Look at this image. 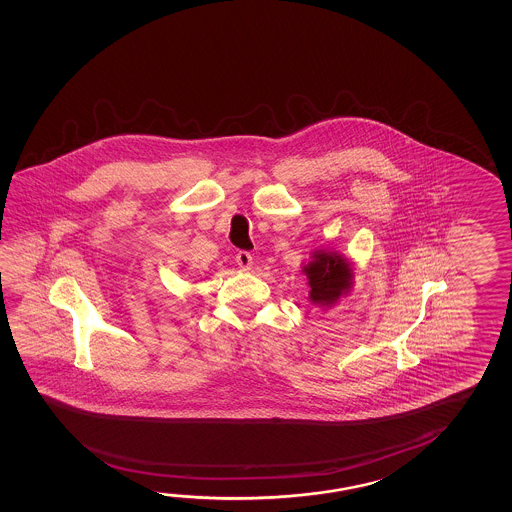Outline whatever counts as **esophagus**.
Returning <instances> with one entry per match:
<instances>
[{
  "label": "esophagus",
  "instance_id": "1",
  "mask_svg": "<svg viewBox=\"0 0 512 512\" xmlns=\"http://www.w3.org/2000/svg\"><path fill=\"white\" fill-rule=\"evenodd\" d=\"M235 262H237L239 268L250 269L253 264L252 255H250V252L235 253Z\"/></svg>",
  "mask_w": 512,
  "mask_h": 512
}]
</instances>
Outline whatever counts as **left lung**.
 <instances>
[{
	"mask_svg": "<svg viewBox=\"0 0 512 512\" xmlns=\"http://www.w3.org/2000/svg\"><path fill=\"white\" fill-rule=\"evenodd\" d=\"M303 271L309 278L310 300L314 303L332 305L352 285V268L337 253H316Z\"/></svg>",
	"mask_w": 512,
	"mask_h": 512,
	"instance_id": "left-lung-1",
	"label": "left lung"
}]
</instances>
